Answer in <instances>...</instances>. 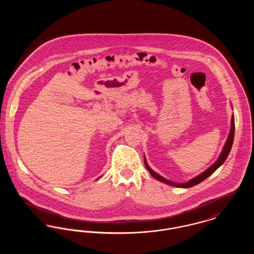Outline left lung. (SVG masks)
<instances>
[{"label": "left lung", "mask_w": 254, "mask_h": 254, "mask_svg": "<svg viewBox=\"0 0 254 254\" xmlns=\"http://www.w3.org/2000/svg\"><path fill=\"white\" fill-rule=\"evenodd\" d=\"M234 129H235V126H234V115L232 114V116H231V124H230V134H229V137H228V139H227V141H226V144L224 145V147H223V149H222V152H221V154L219 155L217 160H216L215 163L212 164L208 169H205L204 172H202V173L199 174L198 176H196V177H194L192 179H190V181L186 182V183H175V182L170 181V180H168V179L164 178L163 176L159 175L157 172H155L153 169H151L149 168V166H148V164H147V162H146V159L144 157L145 168L149 171V173L151 174V176H153L158 181L163 182V183H165V184H167V185L172 186V187H177V188H183V189L191 188V187H193V186H196V185L200 184L201 182L204 181L208 176H210L219 167H221V166L224 164V162L226 161V159L228 158L229 154H230V149H231V146H232V144H233V140H234Z\"/></svg>", "instance_id": "left-lung-1"}]
</instances>
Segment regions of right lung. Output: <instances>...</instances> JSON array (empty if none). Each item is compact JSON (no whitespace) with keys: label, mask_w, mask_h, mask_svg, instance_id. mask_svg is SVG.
<instances>
[{"label":"right lung","mask_w":254,"mask_h":254,"mask_svg":"<svg viewBox=\"0 0 254 254\" xmlns=\"http://www.w3.org/2000/svg\"><path fill=\"white\" fill-rule=\"evenodd\" d=\"M99 178H100V177H99ZM99 178H98V179H99Z\"/></svg>","instance_id":"add662e5"}]
</instances>
